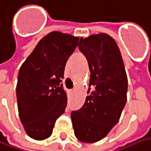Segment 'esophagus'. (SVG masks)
<instances>
[{"label":"esophagus","instance_id":"1","mask_svg":"<svg viewBox=\"0 0 151 151\" xmlns=\"http://www.w3.org/2000/svg\"><path fill=\"white\" fill-rule=\"evenodd\" d=\"M70 91V92H71V93H73V91H73V90H70V91Z\"/></svg>","mask_w":151,"mask_h":151}]
</instances>
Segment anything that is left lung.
Instances as JSON below:
<instances>
[{
    "label": "left lung",
    "mask_w": 151,
    "mask_h": 151,
    "mask_svg": "<svg viewBox=\"0 0 151 151\" xmlns=\"http://www.w3.org/2000/svg\"><path fill=\"white\" fill-rule=\"evenodd\" d=\"M79 50L91 71L88 96L83 107L71 114L76 137L95 143L105 137L120 120L127 102V76L120 49L106 33L81 37Z\"/></svg>",
    "instance_id": "1"
}]
</instances>
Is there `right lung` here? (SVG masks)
I'll list each match as a JSON object with an SVG mask.
<instances>
[{"mask_svg": "<svg viewBox=\"0 0 151 151\" xmlns=\"http://www.w3.org/2000/svg\"><path fill=\"white\" fill-rule=\"evenodd\" d=\"M79 38L59 31L47 34L19 69L16 95L20 121L36 140L51 136L55 121L67 108V93L60 84L69 56Z\"/></svg>", "mask_w": 151, "mask_h": 151, "instance_id": "obj_1", "label": "right lung"}]
</instances>
